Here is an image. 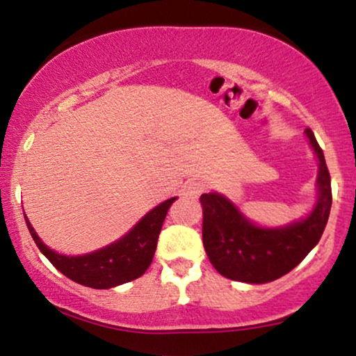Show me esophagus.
I'll return each instance as SVG.
<instances>
[{"instance_id": "obj_1", "label": "esophagus", "mask_w": 356, "mask_h": 356, "mask_svg": "<svg viewBox=\"0 0 356 356\" xmlns=\"http://www.w3.org/2000/svg\"><path fill=\"white\" fill-rule=\"evenodd\" d=\"M204 190V185L203 181H190L188 185L185 186V193L188 196H193V198H196V196L202 195V191Z\"/></svg>"}]
</instances>
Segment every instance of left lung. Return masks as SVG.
Wrapping results in <instances>:
<instances>
[{
  "mask_svg": "<svg viewBox=\"0 0 356 356\" xmlns=\"http://www.w3.org/2000/svg\"><path fill=\"white\" fill-rule=\"evenodd\" d=\"M316 161V202L303 218L282 227H261L227 196L202 195L203 246L220 275L235 282H273L290 273L320 241L332 210V181L321 148L310 128L305 129Z\"/></svg>",
  "mask_w": 356,
  "mask_h": 356,
  "instance_id": "obj_1",
  "label": "left lung"
}]
</instances>
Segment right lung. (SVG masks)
Listing matches in <instances>:
<instances>
[{
	"instance_id": "1",
	"label": "right lung",
	"mask_w": 356,
	"mask_h": 356,
	"mask_svg": "<svg viewBox=\"0 0 356 356\" xmlns=\"http://www.w3.org/2000/svg\"><path fill=\"white\" fill-rule=\"evenodd\" d=\"M175 200L177 196L154 207L127 235L113 243L83 254H63L54 252L38 236L26 215H24V221L40 252L53 263L54 268L79 285L95 288V290H108V288L140 278L148 270L153 261V254L156 252L163 221Z\"/></svg>"
}]
</instances>
